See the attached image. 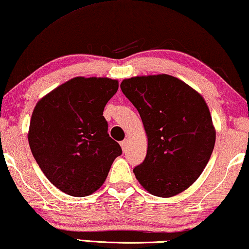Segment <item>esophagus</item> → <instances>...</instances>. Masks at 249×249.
<instances>
[{"label":"esophagus","instance_id":"obj_1","mask_svg":"<svg viewBox=\"0 0 249 249\" xmlns=\"http://www.w3.org/2000/svg\"><path fill=\"white\" fill-rule=\"evenodd\" d=\"M127 144H128V141L127 140H124L121 142V146H122V150L125 152L126 148H127Z\"/></svg>","mask_w":249,"mask_h":249}]
</instances>
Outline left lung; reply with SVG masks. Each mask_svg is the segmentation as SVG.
<instances>
[{
    "instance_id": "obj_1",
    "label": "left lung",
    "mask_w": 249,
    "mask_h": 249,
    "mask_svg": "<svg viewBox=\"0 0 249 249\" xmlns=\"http://www.w3.org/2000/svg\"><path fill=\"white\" fill-rule=\"evenodd\" d=\"M121 88L139 110L147 136L146 157L133 170L137 181L161 198L187 190L206 168L216 142L206 101L165 73L127 78Z\"/></svg>"
}]
</instances>
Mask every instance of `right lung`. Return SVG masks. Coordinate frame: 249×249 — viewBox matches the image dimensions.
<instances>
[{
    "instance_id": "1",
    "label": "right lung",
    "mask_w": 249,
    "mask_h": 249,
    "mask_svg": "<svg viewBox=\"0 0 249 249\" xmlns=\"http://www.w3.org/2000/svg\"><path fill=\"white\" fill-rule=\"evenodd\" d=\"M117 89V79L75 77L43 96L33 109L30 148L47 179L67 195L97 191L122 154L103 116Z\"/></svg>"
}]
</instances>
